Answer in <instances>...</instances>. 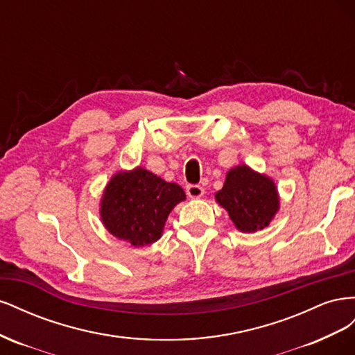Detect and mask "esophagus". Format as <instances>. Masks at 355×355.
<instances>
[{"label":"esophagus","instance_id":"34e87169","mask_svg":"<svg viewBox=\"0 0 355 355\" xmlns=\"http://www.w3.org/2000/svg\"><path fill=\"white\" fill-rule=\"evenodd\" d=\"M187 196L189 198H200L204 196V188L200 185H188L187 187Z\"/></svg>","mask_w":355,"mask_h":355}]
</instances>
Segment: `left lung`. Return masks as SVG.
<instances>
[{"mask_svg":"<svg viewBox=\"0 0 355 355\" xmlns=\"http://www.w3.org/2000/svg\"><path fill=\"white\" fill-rule=\"evenodd\" d=\"M216 202L228 211L230 219L240 232H256L266 228L280 210V194L272 178L247 164L232 167Z\"/></svg>","mask_w":355,"mask_h":355,"instance_id":"obj_1","label":"left lung"}]
</instances>
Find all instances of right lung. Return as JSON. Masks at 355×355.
Returning a JSON list of instances; mask_svg holds the SVG:
<instances>
[{
    "label": "right lung",
    "mask_w": 355,
    "mask_h": 355,
    "mask_svg": "<svg viewBox=\"0 0 355 355\" xmlns=\"http://www.w3.org/2000/svg\"><path fill=\"white\" fill-rule=\"evenodd\" d=\"M185 191L141 166L120 170L106 184L99 202L103 227L135 247L161 239L170 211L185 201Z\"/></svg>",
    "instance_id": "right-lung-1"
}]
</instances>
